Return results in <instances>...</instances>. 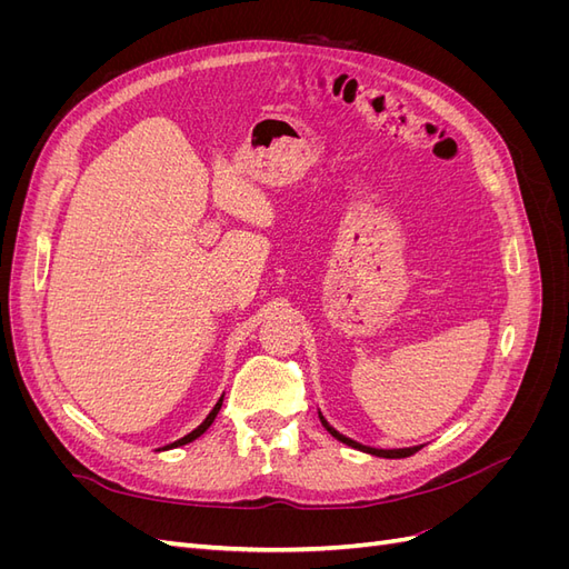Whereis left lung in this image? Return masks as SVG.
Listing matches in <instances>:
<instances>
[{
	"mask_svg": "<svg viewBox=\"0 0 569 569\" xmlns=\"http://www.w3.org/2000/svg\"><path fill=\"white\" fill-rule=\"evenodd\" d=\"M320 422L325 425V429L327 432H330L335 439H339L341 443H347V446H351V449H358V451H366V453H372V456H380V458H408V456H412L416 453L418 449H393V451H385V449H370V446H363V443H356V441H351V439H347V437H341L339 432H335V429L327 425L322 418H320Z\"/></svg>",
	"mask_w": 569,
	"mask_h": 569,
	"instance_id": "1",
	"label": "left lung"
}]
</instances>
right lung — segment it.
I'll use <instances>...</instances> for the list:
<instances>
[{"mask_svg":"<svg viewBox=\"0 0 569 569\" xmlns=\"http://www.w3.org/2000/svg\"><path fill=\"white\" fill-rule=\"evenodd\" d=\"M220 406H222V396H220V399H218V403L213 406V410L209 412V416H206V420L194 429V432H189L187 437H182V439H178L176 443H170V446H166V449H176V446H182V443H189V441H194L197 437H201L203 432H206V429H209L211 427V422L216 420V416H218V410H220Z\"/></svg>","mask_w":569,"mask_h":569,"instance_id":"obj_1","label":"right lung"}]
</instances>
